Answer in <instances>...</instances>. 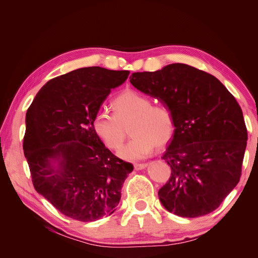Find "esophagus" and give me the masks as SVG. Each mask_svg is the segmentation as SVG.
Here are the masks:
<instances>
[{"label": "esophagus", "instance_id": "1", "mask_svg": "<svg viewBox=\"0 0 258 258\" xmlns=\"http://www.w3.org/2000/svg\"><path fill=\"white\" fill-rule=\"evenodd\" d=\"M146 167H147V163H136L135 165L136 170H142V169H145Z\"/></svg>", "mask_w": 258, "mask_h": 258}]
</instances>
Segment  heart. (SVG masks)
Listing matches in <instances>:
<instances>
[{
	"mask_svg": "<svg viewBox=\"0 0 258 258\" xmlns=\"http://www.w3.org/2000/svg\"><path fill=\"white\" fill-rule=\"evenodd\" d=\"M114 113L100 111L92 128L103 144L113 151L122 147L130 128L134 138L119 153L126 160L150 155L155 146H165L173 136L174 119L165 105H153L152 100L135 90L123 91L113 101Z\"/></svg>",
	"mask_w": 258,
	"mask_h": 258,
	"instance_id": "obj_1",
	"label": "heart"
}]
</instances>
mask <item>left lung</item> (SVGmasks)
Masks as SVG:
<instances>
[{"label":"left lung","instance_id":"left-lung-1","mask_svg":"<svg viewBox=\"0 0 258 258\" xmlns=\"http://www.w3.org/2000/svg\"><path fill=\"white\" fill-rule=\"evenodd\" d=\"M130 83L174 119L161 157L172 171L158 191L162 206L182 217L213 212L241 175L247 131L237 100L216 77L184 63L132 73Z\"/></svg>","mask_w":258,"mask_h":258}]
</instances>
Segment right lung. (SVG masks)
I'll return each mask as SVG.
<instances>
[{"label": "right lung", "instance_id": "obj_1", "mask_svg": "<svg viewBox=\"0 0 258 258\" xmlns=\"http://www.w3.org/2000/svg\"><path fill=\"white\" fill-rule=\"evenodd\" d=\"M129 73L100 67L74 70L46 83L27 111L23 153L34 188L73 220L95 222L114 213L134 170L92 128L104 100Z\"/></svg>", "mask_w": 258, "mask_h": 258}]
</instances>
